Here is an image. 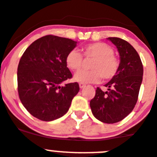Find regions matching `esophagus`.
<instances>
[{"label":"esophagus","instance_id":"esophagus-1","mask_svg":"<svg viewBox=\"0 0 157 157\" xmlns=\"http://www.w3.org/2000/svg\"><path fill=\"white\" fill-rule=\"evenodd\" d=\"M79 87H80V88H84V87H86V84H83V83H80V84H79Z\"/></svg>","mask_w":157,"mask_h":157}]
</instances>
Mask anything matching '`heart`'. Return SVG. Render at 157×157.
Here are the masks:
<instances>
[{"label": "heart", "mask_w": 157, "mask_h": 157, "mask_svg": "<svg viewBox=\"0 0 157 157\" xmlns=\"http://www.w3.org/2000/svg\"><path fill=\"white\" fill-rule=\"evenodd\" d=\"M85 59H93L90 63L91 70L79 71L74 79L80 83H97L103 77L110 80L117 74L120 69L119 59L114 55V50L109 44L103 42L89 44L81 48ZM83 56L77 50H71L66 56V64L70 70L78 71L84 66Z\"/></svg>", "instance_id": "heart-1"}]
</instances>
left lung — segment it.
<instances>
[{"instance_id":"left-lung-1","label":"left lung","mask_w":157,"mask_h":157,"mask_svg":"<svg viewBox=\"0 0 157 157\" xmlns=\"http://www.w3.org/2000/svg\"><path fill=\"white\" fill-rule=\"evenodd\" d=\"M108 40L119 52V71L105 85L108 91L104 92L97 87L90 106L96 119L114 124L124 119L135 108L142 81L143 66L138 52L128 41L118 37H109Z\"/></svg>"}]
</instances>
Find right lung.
I'll return each instance as SVG.
<instances>
[{"label": "right lung", "mask_w": 157, "mask_h": 157, "mask_svg": "<svg viewBox=\"0 0 157 157\" xmlns=\"http://www.w3.org/2000/svg\"><path fill=\"white\" fill-rule=\"evenodd\" d=\"M76 45L71 39L47 35L31 44L21 57L17 72L19 98L28 112L40 121L65 115L80 90L77 82L60 86L73 77L66 56Z\"/></svg>", "instance_id": "1"}]
</instances>
